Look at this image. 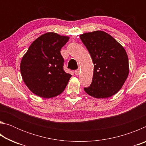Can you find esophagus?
I'll return each instance as SVG.
<instances>
[{
	"label": "esophagus",
	"instance_id": "34e87169",
	"mask_svg": "<svg viewBox=\"0 0 146 146\" xmlns=\"http://www.w3.org/2000/svg\"><path fill=\"white\" fill-rule=\"evenodd\" d=\"M79 73H80V70H79V69H78V70H76L75 71V74L76 75H78Z\"/></svg>",
	"mask_w": 146,
	"mask_h": 146
}]
</instances>
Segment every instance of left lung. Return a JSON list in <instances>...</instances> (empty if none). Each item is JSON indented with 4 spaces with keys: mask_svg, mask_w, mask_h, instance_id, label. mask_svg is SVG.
Segmentation results:
<instances>
[{
    "mask_svg": "<svg viewBox=\"0 0 146 146\" xmlns=\"http://www.w3.org/2000/svg\"><path fill=\"white\" fill-rule=\"evenodd\" d=\"M80 38L94 65L92 82L84 90L95 98L111 97L122 87L129 74V62L124 48L102 31L84 33Z\"/></svg>",
    "mask_w": 146,
    "mask_h": 146,
    "instance_id": "8db88e82",
    "label": "left lung"
}]
</instances>
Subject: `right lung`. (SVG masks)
Returning a JSON list of instances; mask_svg holds the SVG:
<instances>
[{
    "label": "right lung",
    "instance_id": "obj_1",
    "mask_svg": "<svg viewBox=\"0 0 146 146\" xmlns=\"http://www.w3.org/2000/svg\"><path fill=\"white\" fill-rule=\"evenodd\" d=\"M68 40V36L50 32L29 46L22 58L21 72L24 83L34 94L52 98L65 90L71 75L64 70L60 49Z\"/></svg>",
    "mask_w": 146,
    "mask_h": 146
}]
</instances>
